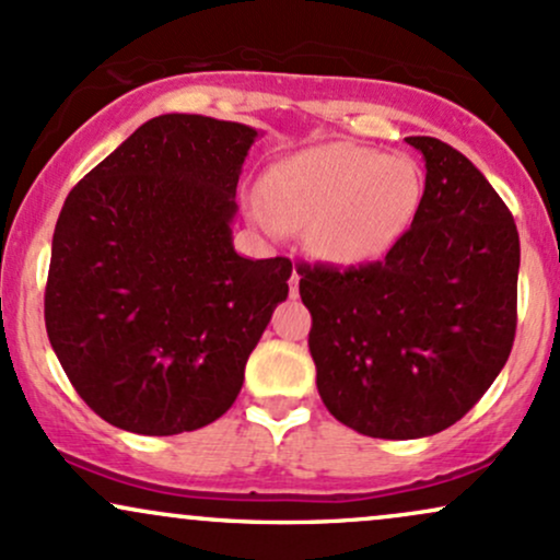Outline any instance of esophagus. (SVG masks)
I'll list each match as a JSON object with an SVG mask.
<instances>
[{
    "label": "esophagus",
    "instance_id": "esophagus-1",
    "mask_svg": "<svg viewBox=\"0 0 560 560\" xmlns=\"http://www.w3.org/2000/svg\"><path fill=\"white\" fill-rule=\"evenodd\" d=\"M289 294H292V298H298L300 294V273L298 271H294L292 279H289Z\"/></svg>",
    "mask_w": 560,
    "mask_h": 560
}]
</instances>
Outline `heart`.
<instances>
[{
	"label": "heart",
	"mask_w": 560,
	"mask_h": 560,
	"mask_svg": "<svg viewBox=\"0 0 560 560\" xmlns=\"http://www.w3.org/2000/svg\"><path fill=\"white\" fill-rule=\"evenodd\" d=\"M413 158L331 141L294 152L262 176V226H311V244L339 266H365L395 249L421 208Z\"/></svg>",
	"instance_id": "1"
}]
</instances>
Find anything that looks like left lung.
I'll return each instance as SVG.
<instances>
[{
    "mask_svg": "<svg viewBox=\"0 0 560 560\" xmlns=\"http://www.w3.org/2000/svg\"><path fill=\"white\" fill-rule=\"evenodd\" d=\"M427 184L387 258L300 262L318 395L345 427L419 440L460 421L498 378L516 337L518 231L477 165L445 141L408 137Z\"/></svg>",
    "mask_w": 560,
    "mask_h": 560,
    "instance_id": "8db88e82",
    "label": "left lung"
}]
</instances>
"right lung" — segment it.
<instances>
[{
    "mask_svg": "<svg viewBox=\"0 0 560 560\" xmlns=\"http://www.w3.org/2000/svg\"><path fill=\"white\" fill-rule=\"evenodd\" d=\"M258 131L147 120L73 186L52 236L44 320L81 400L133 434L208 427L287 300L292 260L242 258L236 184Z\"/></svg>",
    "mask_w": 560,
    "mask_h": 560,
    "instance_id": "1",
    "label": "right lung"
}]
</instances>
